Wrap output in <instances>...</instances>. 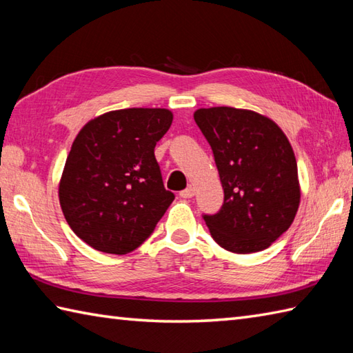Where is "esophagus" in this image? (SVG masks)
Instances as JSON below:
<instances>
[{
  "instance_id": "obj_1",
  "label": "esophagus",
  "mask_w": 353,
  "mask_h": 353,
  "mask_svg": "<svg viewBox=\"0 0 353 353\" xmlns=\"http://www.w3.org/2000/svg\"><path fill=\"white\" fill-rule=\"evenodd\" d=\"M194 194H196V190H194L192 186H188L186 190L181 191V197L182 199H191V197H194Z\"/></svg>"
}]
</instances>
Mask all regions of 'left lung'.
Wrapping results in <instances>:
<instances>
[{"instance_id":"obj_1","label":"left lung","mask_w":353,"mask_h":353,"mask_svg":"<svg viewBox=\"0 0 353 353\" xmlns=\"http://www.w3.org/2000/svg\"><path fill=\"white\" fill-rule=\"evenodd\" d=\"M194 119L212 148L224 191L220 212L203 216L212 238L239 254L267 249L288 230L301 205L287 134L249 109H197Z\"/></svg>"}]
</instances>
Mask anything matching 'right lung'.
Wrapping results in <instances>:
<instances>
[{
  "instance_id": "1",
  "label": "right lung",
  "mask_w": 353,
  "mask_h": 353,
  "mask_svg": "<svg viewBox=\"0 0 353 353\" xmlns=\"http://www.w3.org/2000/svg\"><path fill=\"white\" fill-rule=\"evenodd\" d=\"M172 112L110 110L77 133L59 182L65 220L92 249L125 254L152 235L174 200L154 157Z\"/></svg>"
}]
</instances>
